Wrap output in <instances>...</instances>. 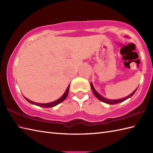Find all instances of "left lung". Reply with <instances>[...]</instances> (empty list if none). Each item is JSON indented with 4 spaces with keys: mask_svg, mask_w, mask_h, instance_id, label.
Wrapping results in <instances>:
<instances>
[{
    "mask_svg": "<svg viewBox=\"0 0 153 153\" xmlns=\"http://www.w3.org/2000/svg\"><path fill=\"white\" fill-rule=\"evenodd\" d=\"M91 89L93 91V94H94V95H95V96L97 97V99H98L100 100H101L102 102H105V103L108 104V105H115V104H118V103H120V102H122L123 101H124V100H126V99L130 98L131 97H132L133 95H134V94L135 93V91L137 89V88L134 91V92H133L132 93H131L130 95H128V96H127L126 97H124V98H123V99H117V100H111V99H106V98H105V97H103L102 95H100V94L95 89V88H94V87L93 85V83H91Z\"/></svg>",
    "mask_w": 153,
    "mask_h": 153,
    "instance_id": "obj_1",
    "label": "left lung"
}]
</instances>
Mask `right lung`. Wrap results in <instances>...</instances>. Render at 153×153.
Instances as JSON below:
<instances>
[{"instance_id": "add662e5", "label": "right lung", "mask_w": 153, "mask_h": 153, "mask_svg": "<svg viewBox=\"0 0 153 153\" xmlns=\"http://www.w3.org/2000/svg\"><path fill=\"white\" fill-rule=\"evenodd\" d=\"M69 89H70V85H68V88L66 90V91L64 92V93L63 94V95L60 98L57 99L56 100H55V101L51 102H48V103H38V102H35L31 101V100L27 99L26 97H24V98L26 99L27 101H28L30 103L32 104V105H37V106H41V107H43V108H51V107H53V106H55L58 105V104H60L62 102H63L64 100L66 99V98L67 96H68V91H69Z\"/></svg>"}]
</instances>
